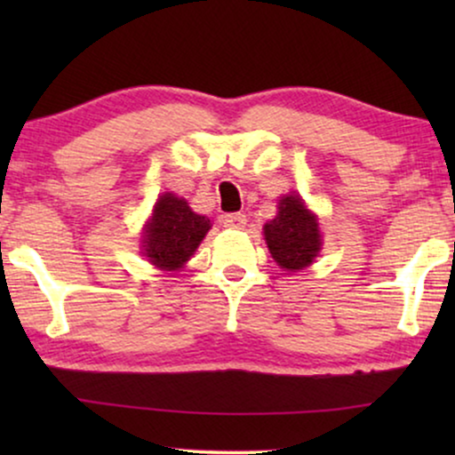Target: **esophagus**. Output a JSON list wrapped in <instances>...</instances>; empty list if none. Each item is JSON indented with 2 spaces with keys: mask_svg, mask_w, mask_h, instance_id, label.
<instances>
[{
  "mask_svg": "<svg viewBox=\"0 0 455 455\" xmlns=\"http://www.w3.org/2000/svg\"><path fill=\"white\" fill-rule=\"evenodd\" d=\"M223 226L229 229H242L246 226V215L244 213H229L223 217Z\"/></svg>",
  "mask_w": 455,
  "mask_h": 455,
  "instance_id": "1",
  "label": "esophagus"
}]
</instances>
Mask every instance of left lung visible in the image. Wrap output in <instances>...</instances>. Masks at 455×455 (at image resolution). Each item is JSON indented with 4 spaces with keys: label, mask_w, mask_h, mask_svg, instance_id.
Instances as JSON below:
<instances>
[{
    "label": "left lung",
    "mask_w": 455,
    "mask_h": 455,
    "mask_svg": "<svg viewBox=\"0 0 455 455\" xmlns=\"http://www.w3.org/2000/svg\"><path fill=\"white\" fill-rule=\"evenodd\" d=\"M265 240L271 257L283 271L304 269L321 251L316 217L308 213L296 195L282 198L277 217L265 226Z\"/></svg>",
    "instance_id": "left-lung-1"
}]
</instances>
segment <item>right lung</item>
Listing matches in <instances>:
<instances>
[{"label":"right lung","mask_w":455,"mask_h":455,"mask_svg":"<svg viewBox=\"0 0 455 455\" xmlns=\"http://www.w3.org/2000/svg\"><path fill=\"white\" fill-rule=\"evenodd\" d=\"M209 228L207 217L196 215L184 198L167 192L155 204L153 217L142 235L145 254L161 269H180L201 244Z\"/></svg>","instance_id":"obj_1"}]
</instances>
